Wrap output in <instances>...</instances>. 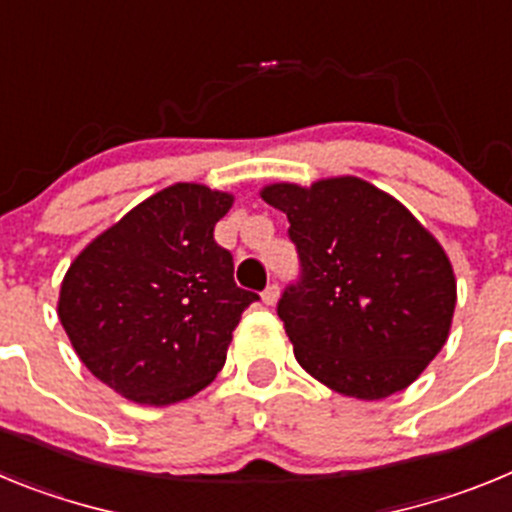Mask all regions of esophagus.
Here are the masks:
<instances>
[{"instance_id":"1","label":"esophagus","mask_w":512,"mask_h":512,"mask_svg":"<svg viewBox=\"0 0 512 512\" xmlns=\"http://www.w3.org/2000/svg\"><path fill=\"white\" fill-rule=\"evenodd\" d=\"M261 300H264V305H274V302L279 300V287L277 284H269V287L261 292Z\"/></svg>"}]
</instances>
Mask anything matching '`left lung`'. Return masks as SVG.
Masks as SVG:
<instances>
[{
  "label": "left lung",
  "instance_id": "obj_1",
  "mask_svg": "<svg viewBox=\"0 0 512 512\" xmlns=\"http://www.w3.org/2000/svg\"><path fill=\"white\" fill-rule=\"evenodd\" d=\"M261 197L287 215L300 253V279L277 315L302 369L359 400L413 384L454 318L456 279L441 243L359 176L269 184Z\"/></svg>",
  "mask_w": 512,
  "mask_h": 512
}]
</instances>
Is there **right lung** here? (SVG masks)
<instances>
[{"label": "right lung", "mask_w": 512, "mask_h": 512, "mask_svg": "<svg viewBox=\"0 0 512 512\" xmlns=\"http://www.w3.org/2000/svg\"><path fill=\"white\" fill-rule=\"evenodd\" d=\"M233 194L171 184L97 235L69 266L58 318L89 372L117 395L164 408L223 369L243 310L215 223Z\"/></svg>", "instance_id": "1"}]
</instances>
